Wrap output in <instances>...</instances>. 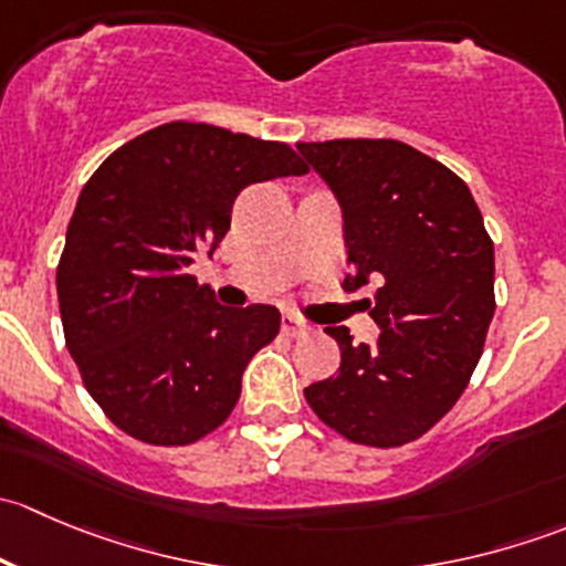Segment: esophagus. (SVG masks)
I'll return each instance as SVG.
<instances>
[{
  "label": "esophagus",
  "instance_id": "34e87169",
  "mask_svg": "<svg viewBox=\"0 0 566 566\" xmlns=\"http://www.w3.org/2000/svg\"><path fill=\"white\" fill-rule=\"evenodd\" d=\"M282 331L287 336H304V334H310V325L304 323V319H301L298 315H282Z\"/></svg>",
  "mask_w": 566,
  "mask_h": 566
}]
</instances>
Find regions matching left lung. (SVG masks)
Returning <instances> with one entry per match:
<instances>
[{
    "instance_id": "left-lung-1",
    "label": "left lung",
    "mask_w": 566,
    "mask_h": 566,
    "mask_svg": "<svg viewBox=\"0 0 566 566\" xmlns=\"http://www.w3.org/2000/svg\"><path fill=\"white\" fill-rule=\"evenodd\" d=\"M345 219V290L378 284L380 336L353 345L339 373L304 389L319 421L364 447L416 441L465 391L495 312V256L482 213L452 169L397 139L298 142Z\"/></svg>"
}]
</instances>
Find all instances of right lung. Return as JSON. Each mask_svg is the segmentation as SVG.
I'll use <instances>...</instances> for the list:
<instances>
[{
	"label": "right lung",
	"instance_id": "1",
	"mask_svg": "<svg viewBox=\"0 0 566 566\" xmlns=\"http://www.w3.org/2000/svg\"><path fill=\"white\" fill-rule=\"evenodd\" d=\"M306 172L282 142L177 119L114 150L82 188L56 265L62 328L90 397L130 438L188 447L232 413L282 315L227 310L188 265L213 254L243 188Z\"/></svg>",
	"mask_w": 566,
	"mask_h": 566
}]
</instances>
